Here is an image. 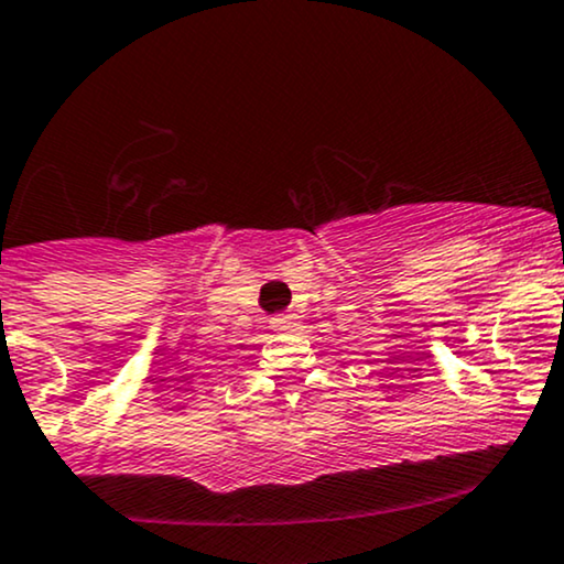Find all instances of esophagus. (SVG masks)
Instances as JSON below:
<instances>
[{
	"mask_svg": "<svg viewBox=\"0 0 564 564\" xmlns=\"http://www.w3.org/2000/svg\"><path fill=\"white\" fill-rule=\"evenodd\" d=\"M300 326V321H296L294 313H286V315H275V318H270V328L273 332H291V328Z\"/></svg>",
	"mask_w": 564,
	"mask_h": 564,
	"instance_id": "1",
	"label": "esophagus"
}]
</instances>
